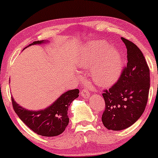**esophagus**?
Returning a JSON list of instances; mask_svg holds the SVG:
<instances>
[{
  "label": "esophagus",
  "mask_w": 158,
  "mask_h": 158,
  "mask_svg": "<svg viewBox=\"0 0 158 158\" xmlns=\"http://www.w3.org/2000/svg\"><path fill=\"white\" fill-rule=\"evenodd\" d=\"M81 95H82V96L84 97L85 98H88L89 95H90V92H89L88 89H83V90H82V92H81Z\"/></svg>",
  "instance_id": "esophagus-1"
}]
</instances>
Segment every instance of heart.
Instances as JSON below:
<instances>
[{"label": "heart", "mask_w": 158, "mask_h": 158, "mask_svg": "<svg viewBox=\"0 0 158 158\" xmlns=\"http://www.w3.org/2000/svg\"><path fill=\"white\" fill-rule=\"evenodd\" d=\"M109 44L106 41H98L92 44L91 49L79 60V65L82 68L93 66L97 57L106 49ZM122 58L120 52L116 48H109L105 52L101 62L92 71V79L95 84L100 87H106L114 83L121 74Z\"/></svg>", "instance_id": "heart-1"}]
</instances>
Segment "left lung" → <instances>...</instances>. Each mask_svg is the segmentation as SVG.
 Returning <instances> with one entry per match:
<instances>
[{"mask_svg": "<svg viewBox=\"0 0 158 158\" xmlns=\"http://www.w3.org/2000/svg\"><path fill=\"white\" fill-rule=\"evenodd\" d=\"M127 48V66L115 84L102 94L106 109L102 116L109 130L128 128L139 119L147 106L150 70L140 49L122 37Z\"/></svg>", "mask_w": 158, "mask_h": 158, "instance_id": "left-lung-1", "label": "left lung"}]
</instances>
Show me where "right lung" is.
<instances>
[{"label":"right lung","mask_w":158,"mask_h":158,"mask_svg":"<svg viewBox=\"0 0 158 158\" xmlns=\"http://www.w3.org/2000/svg\"><path fill=\"white\" fill-rule=\"evenodd\" d=\"M47 42L44 40L34 41L29 46ZM79 93L78 89L67 91L62 94L49 107L39 111H30L24 109L17 104L13 97L11 99L14 111L28 128L37 135L54 137L63 133L69 124L68 109L72 102L79 97Z\"/></svg>","instance_id":"right-lung-1"}]
</instances>
